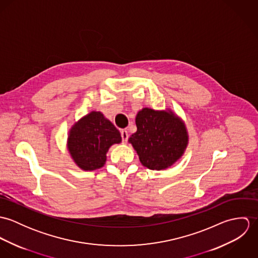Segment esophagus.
<instances>
[{"label": "esophagus", "mask_w": 258, "mask_h": 258, "mask_svg": "<svg viewBox=\"0 0 258 258\" xmlns=\"http://www.w3.org/2000/svg\"><path fill=\"white\" fill-rule=\"evenodd\" d=\"M121 137H122V142H123V143H126L127 140H128V137H129L128 132H127L126 130H122V131H121Z\"/></svg>", "instance_id": "1"}]
</instances>
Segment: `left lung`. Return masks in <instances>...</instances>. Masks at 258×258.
I'll return each instance as SVG.
<instances>
[{
  "label": "left lung",
  "instance_id": "8db88e82",
  "mask_svg": "<svg viewBox=\"0 0 258 258\" xmlns=\"http://www.w3.org/2000/svg\"><path fill=\"white\" fill-rule=\"evenodd\" d=\"M137 131L130 136L141 164L150 170H166L178 162L188 144L183 119L169 108L144 107L136 115Z\"/></svg>",
  "mask_w": 258,
  "mask_h": 258
}]
</instances>
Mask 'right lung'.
<instances>
[{
	"label": "right lung",
	"instance_id": "right-lung-1",
	"mask_svg": "<svg viewBox=\"0 0 258 258\" xmlns=\"http://www.w3.org/2000/svg\"><path fill=\"white\" fill-rule=\"evenodd\" d=\"M121 141L120 132L110 120L100 111H91L72 126L67 148L78 168L93 171L105 165L109 148Z\"/></svg>",
	"mask_w": 258,
	"mask_h": 258
}]
</instances>
